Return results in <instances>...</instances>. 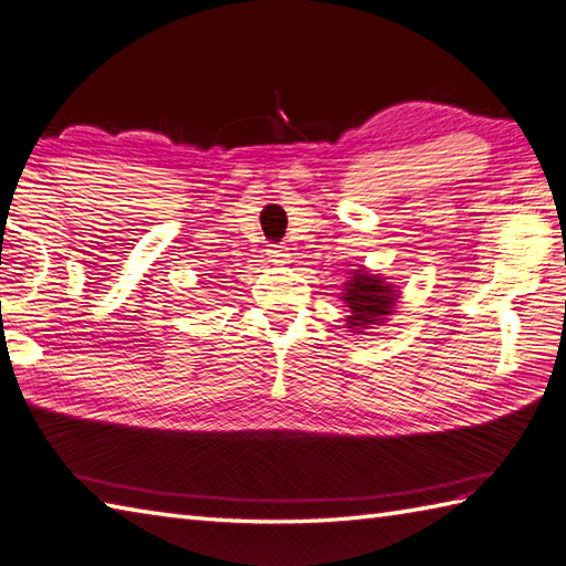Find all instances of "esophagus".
<instances>
[{"mask_svg":"<svg viewBox=\"0 0 566 566\" xmlns=\"http://www.w3.org/2000/svg\"><path fill=\"white\" fill-rule=\"evenodd\" d=\"M268 260L270 262H274V264H284L286 260H290V248H286L284 243H280V245H270L268 250Z\"/></svg>","mask_w":566,"mask_h":566,"instance_id":"34e87169","label":"esophagus"}]
</instances>
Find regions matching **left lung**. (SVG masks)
<instances>
[{
	"label": "left lung",
	"instance_id": "left-lung-1",
	"mask_svg": "<svg viewBox=\"0 0 566 566\" xmlns=\"http://www.w3.org/2000/svg\"><path fill=\"white\" fill-rule=\"evenodd\" d=\"M343 286L345 290L340 298L347 311L345 323L350 331L367 335L369 328L381 326L394 314L399 290L387 282V276L371 274L365 268H359L350 272Z\"/></svg>",
	"mask_w": 566,
	"mask_h": 566
}]
</instances>
